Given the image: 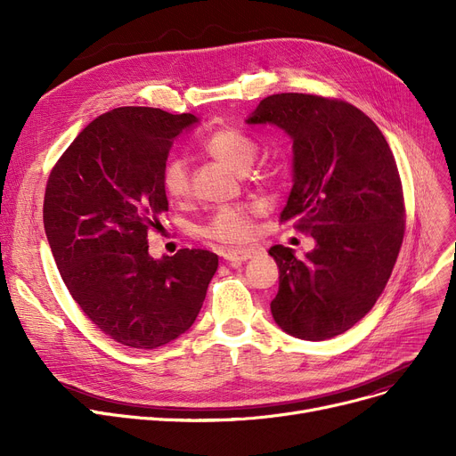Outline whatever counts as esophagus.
I'll use <instances>...</instances> for the list:
<instances>
[{"label":"esophagus","instance_id":"1","mask_svg":"<svg viewBox=\"0 0 456 456\" xmlns=\"http://www.w3.org/2000/svg\"><path fill=\"white\" fill-rule=\"evenodd\" d=\"M256 253H258V251H256V249H251V248H249V249H227V251L224 253V258L229 260V262H232V265H242V262L253 258Z\"/></svg>","mask_w":456,"mask_h":456}]
</instances>
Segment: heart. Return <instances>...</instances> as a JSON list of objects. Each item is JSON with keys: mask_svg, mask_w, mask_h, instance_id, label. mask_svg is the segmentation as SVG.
<instances>
[{"mask_svg": "<svg viewBox=\"0 0 456 456\" xmlns=\"http://www.w3.org/2000/svg\"><path fill=\"white\" fill-rule=\"evenodd\" d=\"M200 150L214 159L231 166L236 172H246L255 162L256 142L236 127H216L200 143ZM256 181H266L272 174L258 167L251 174ZM162 188L166 196L181 201L190 194V179L186 164L181 159L167 160L162 170ZM265 212V203L242 201L216 208L201 227V234L222 244H244L255 234V218Z\"/></svg>", "mask_w": 456, "mask_h": 456, "instance_id": "heart-1", "label": "heart"}]
</instances>
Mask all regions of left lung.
<instances>
[{
  "label": "left lung",
  "instance_id": "left-lung-1",
  "mask_svg": "<svg viewBox=\"0 0 456 456\" xmlns=\"http://www.w3.org/2000/svg\"><path fill=\"white\" fill-rule=\"evenodd\" d=\"M248 124H273L294 142V186L279 222L316 240L297 258L273 246L277 325L322 342L361 322L385 290L404 236V198L394 153L379 127L347 102L273 94Z\"/></svg>",
  "mask_w": 456,
  "mask_h": 456
}]
</instances>
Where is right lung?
I'll list each match as a JSON object with an SVG mask.
<instances>
[{
	"label": "right lung",
	"instance_id": "1",
	"mask_svg": "<svg viewBox=\"0 0 456 456\" xmlns=\"http://www.w3.org/2000/svg\"><path fill=\"white\" fill-rule=\"evenodd\" d=\"M194 114L119 107L95 118L47 177L44 229L61 277L88 320L134 349L175 340L196 322L218 255L153 258L148 234L167 210L162 170Z\"/></svg>",
	"mask_w": 456,
	"mask_h": 456
}]
</instances>
